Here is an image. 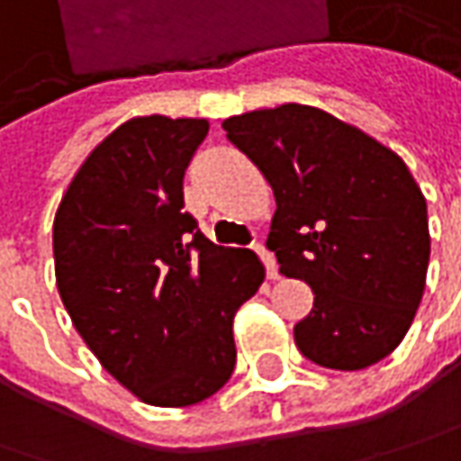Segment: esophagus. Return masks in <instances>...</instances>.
Returning a JSON list of instances; mask_svg holds the SVG:
<instances>
[{
	"mask_svg": "<svg viewBox=\"0 0 461 461\" xmlns=\"http://www.w3.org/2000/svg\"><path fill=\"white\" fill-rule=\"evenodd\" d=\"M253 250H256L260 260H263V266H266V274H268V279H279V266H276V258L271 256L268 250H266V245H260V242H253Z\"/></svg>",
	"mask_w": 461,
	"mask_h": 461,
	"instance_id": "1",
	"label": "esophagus"
}]
</instances>
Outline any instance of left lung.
<instances>
[{
  "label": "left lung",
  "instance_id": "8db88e82",
  "mask_svg": "<svg viewBox=\"0 0 461 461\" xmlns=\"http://www.w3.org/2000/svg\"><path fill=\"white\" fill-rule=\"evenodd\" d=\"M268 179V250L311 285L294 344L321 367L363 370L392 355L422 300L428 205L407 164L323 109L285 104L221 124Z\"/></svg>",
  "mask_w": 461,
  "mask_h": 461
}]
</instances>
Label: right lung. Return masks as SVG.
<instances>
[{
  "mask_svg": "<svg viewBox=\"0 0 461 461\" xmlns=\"http://www.w3.org/2000/svg\"><path fill=\"white\" fill-rule=\"evenodd\" d=\"M205 120L135 117L98 143L54 216L57 289L98 363L156 407L230 381L234 312L263 285L253 250L213 245L182 211Z\"/></svg>",
  "mask_w": 461,
  "mask_h": 461,
  "instance_id": "right-lung-1",
  "label": "right lung"
}]
</instances>
